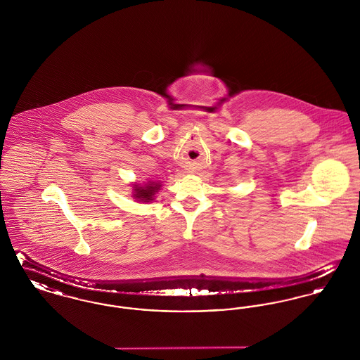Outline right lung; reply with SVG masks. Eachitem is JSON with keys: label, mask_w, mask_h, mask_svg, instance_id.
I'll list each match as a JSON object with an SVG mask.
<instances>
[{"label": "right lung", "mask_w": 360, "mask_h": 360, "mask_svg": "<svg viewBox=\"0 0 360 360\" xmlns=\"http://www.w3.org/2000/svg\"><path fill=\"white\" fill-rule=\"evenodd\" d=\"M135 194H134V197L137 198V200H140V201H144V202H150V201H153L154 198V194L159 190L160 188V185L159 184H148L147 186H144V188H141V186H135Z\"/></svg>", "instance_id": "1"}]
</instances>
